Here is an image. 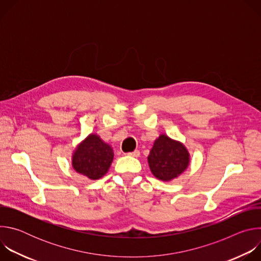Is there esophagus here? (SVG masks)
Listing matches in <instances>:
<instances>
[{
    "instance_id": "34e87169",
    "label": "esophagus",
    "mask_w": 261,
    "mask_h": 261,
    "mask_svg": "<svg viewBox=\"0 0 261 261\" xmlns=\"http://www.w3.org/2000/svg\"><path fill=\"white\" fill-rule=\"evenodd\" d=\"M128 155H129V156H131V157H138V156L140 155V152H139L138 150H136V151H134V152H130V153H128Z\"/></svg>"
}]
</instances>
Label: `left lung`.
Masks as SVG:
<instances>
[{
    "instance_id": "left-lung-1",
    "label": "left lung",
    "mask_w": 261,
    "mask_h": 261,
    "mask_svg": "<svg viewBox=\"0 0 261 261\" xmlns=\"http://www.w3.org/2000/svg\"><path fill=\"white\" fill-rule=\"evenodd\" d=\"M152 173L161 180H170L179 175L189 164V153L178 141L160 135L147 157Z\"/></svg>"
}]
</instances>
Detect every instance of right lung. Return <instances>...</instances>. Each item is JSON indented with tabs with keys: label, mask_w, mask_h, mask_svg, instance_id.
Masks as SVG:
<instances>
[{
	"label": "right lung",
	"mask_w": 261,
	"mask_h": 261,
	"mask_svg": "<svg viewBox=\"0 0 261 261\" xmlns=\"http://www.w3.org/2000/svg\"><path fill=\"white\" fill-rule=\"evenodd\" d=\"M114 159L110 145L103 142L99 136L91 134L77 148L73 156V167L79 173L91 179L102 177Z\"/></svg>",
	"instance_id": "add662e5"
}]
</instances>
